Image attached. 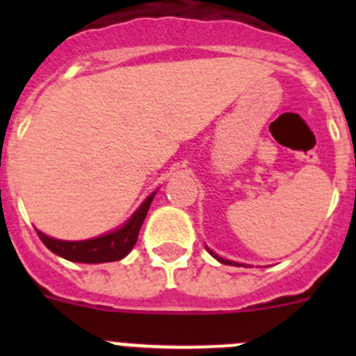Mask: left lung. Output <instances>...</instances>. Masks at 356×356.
Segmentation results:
<instances>
[{
    "label": "left lung",
    "mask_w": 356,
    "mask_h": 356,
    "mask_svg": "<svg viewBox=\"0 0 356 356\" xmlns=\"http://www.w3.org/2000/svg\"><path fill=\"white\" fill-rule=\"evenodd\" d=\"M207 251H209V253H210V254H212L213 259H217V260H219V262H221V264H226V266H234V264H235V262H232V260H226V259H221V257H219V254H216V253H213V251H212V250H209V248H207ZM237 266H238V264H237Z\"/></svg>",
    "instance_id": "left-lung-1"
}]
</instances>
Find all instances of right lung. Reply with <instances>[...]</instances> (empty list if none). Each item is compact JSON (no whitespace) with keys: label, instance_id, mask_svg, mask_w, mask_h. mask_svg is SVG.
Instances as JSON below:
<instances>
[{"label":"right lung","instance_id":"1","mask_svg":"<svg viewBox=\"0 0 356 356\" xmlns=\"http://www.w3.org/2000/svg\"><path fill=\"white\" fill-rule=\"evenodd\" d=\"M156 193L149 194L144 200L143 205L135 210L134 216L128 219L124 225L115 232L102 235V237L89 238V241H58V238L48 237L42 232L37 229L40 241L44 246L53 251L55 254L62 257L71 262L81 264H103V262H115V260L124 259L135 246L137 237H139V229L143 226L146 213L149 210L151 201L155 197Z\"/></svg>","mask_w":356,"mask_h":356}]
</instances>
